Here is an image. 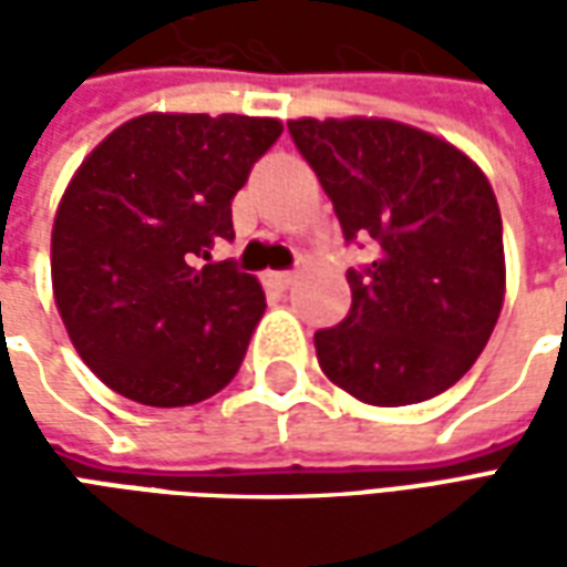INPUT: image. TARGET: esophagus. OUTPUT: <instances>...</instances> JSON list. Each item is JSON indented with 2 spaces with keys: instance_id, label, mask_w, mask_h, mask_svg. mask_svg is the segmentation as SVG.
Returning a JSON list of instances; mask_svg holds the SVG:
<instances>
[{
  "instance_id": "34e87169",
  "label": "esophagus",
  "mask_w": 567,
  "mask_h": 567,
  "mask_svg": "<svg viewBox=\"0 0 567 567\" xmlns=\"http://www.w3.org/2000/svg\"><path fill=\"white\" fill-rule=\"evenodd\" d=\"M297 279L295 270H276V272H267V282L279 285V288H291Z\"/></svg>"
}]
</instances>
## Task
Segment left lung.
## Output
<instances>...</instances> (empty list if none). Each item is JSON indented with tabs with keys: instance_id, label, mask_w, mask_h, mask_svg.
Returning a JSON list of instances; mask_svg holds the SVG:
<instances>
[{
	"instance_id": "8db88e82",
	"label": "left lung",
	"mask_w": 567,
	"mask_h": 567,
	"mask_svg": "<svg viewBox=\"0 0 567 567\" xmlns=\"http://www.w3.org/2000/svg\"><path fill=\"white\" fill-rule=\"evenodd\" d=\"M288 130L346 239L373 246L364 270L346 272L349 316L316 333L324 377L373 406L446 392L486 349L504 307L488 178L452 142L392 117H297Z\"/></svg>"
}]
</instances>
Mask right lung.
<instances>
[{
	"label": "right lung",
	"instance_id": "right-lung-1",
	"mask_svg": "<svg viewBox=\"0 0 567 567\" xmlns=\"http://www.w3.org/2000/svg\"><path fill=\"white\" fill-rule=\"evenodd\" d=\"M282 136L279 117L148 112L81 161L51 230L54 303L81 361L145 406L221 392L267 309L234 260L230 199Z\"/></svg>",
	"mask_w": 567,
	"mask_h": 567
}]
</instances>
